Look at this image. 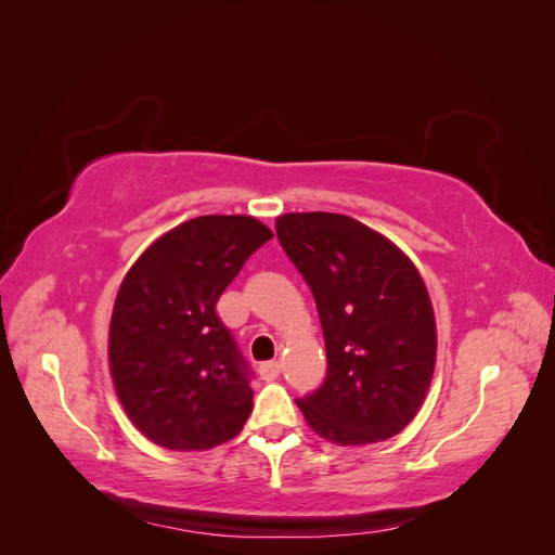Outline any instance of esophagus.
Masks as SVG:
<instances>
[{
  "mask_svg": "<svg viewBox=\"0 0 555 555\" xmlns=\"http://www.w3.org/2000/svg\"><path fill=\"white\" fill-rule=\"evenodd\" d=\"M280 371H282L280 361H266V363L259 365V375H261V379H266V382L275 379V377L280 375Z\"/></svg>",
  "mask_w": 555,
  "mask_h": 555,
  "instance_id": "esophagus-1",
  "label": "esophagus"
}]
</instances>
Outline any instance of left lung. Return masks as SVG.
I'll use <instances>...</instances> for the list:
<instances>
[{"instance_id": "obj_1", "label": "left lung", "mask_w": 555, "mask_h": 555, "mask_svg": "<svg viewBox=\"0 0 555 555\" xmlns=\"http://www.w3.org/2000/svg\"><path fill=\"white\" fill-rule=\"evenodd\" d=\"M275 231L310 284L326 343V377L296 405L328 442L393 438L422 408L438 351L422 275L391 241L347 215H280Z\"/></svg>"}]
</instances>
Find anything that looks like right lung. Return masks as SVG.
<instances>
[{
	"label": "right lung",
	"mask_w": 555,
	"mask_h": 555,
	"mask_svg": "<svg viewBox=\"0 0 555 555\" xmlns=\"http://www.w3.org/2000/svg\"><path fill=\"white\" fill-rule=\"evenodd\" d=\"M271 238L255 217H194L164 233L125 275L108 331L111 375L147 440L201 451L243 430L255 373L215 306Z\"/></svg>",
	"instance_id": "obj_1"
}]
</instances>
